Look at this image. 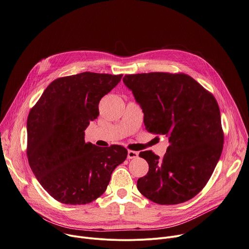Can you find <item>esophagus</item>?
<instances>
[{
    "label": "esophagus",
    "instance_id": "1",
    "mask_svg": "<svg viewBox=\"0 0 249 249\" xmlns=\"http://www.w3.org/2000/svg\"><path fill=\"white\" fill-rule=\"evenodd\" d=\"M138 157V152H135V151H128L127 152V159L131 160V159H136Z\"/></svg>",
    "mask_w": 249,
    "mask_h": 249
}]
</instances>
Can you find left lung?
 <instances>
[{"label":"left lung","instance_id":"obj_1","mask_svg":"<svg viewBox=\"0 0 249 249\" xmlns=\"http://www.w3.org/2000/svg\"><path fill=\"white\" fill-rule=\"evenodd\" d=\"M144 113L147 131L168 136L162 159L152 151L139 157L149 164L137 189L159 204H178L193 198L208 182L220 159L224 133L218 103L192 77L162 72L125 75Z\"/></svg>","mask_w":249,"mask_h":249}]
</instances>
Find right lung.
<instances>
[{"label": "right lung", "instance_id": "1", "mask_svg": "<svg viewBox=\"0 0 249 249\" xmlns=\"http://www.w3.org/2000/svg\"><path fill=\"white\" fill-rule=\"evenodd\" d=\"M123 75L84 72L58 78L46 89L27 120V157L42 187L65 204H86L107 189L127 150L85 141V129L99 115L98 104Z\"/></svg>", "mask_w": 249, "mask_h": 249}]
</instances>
